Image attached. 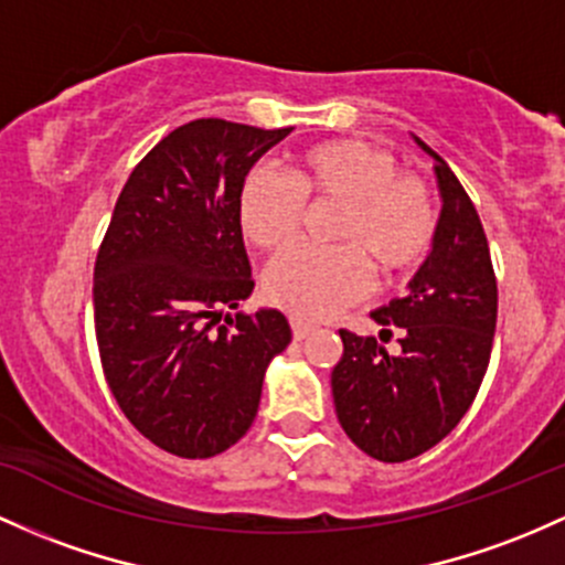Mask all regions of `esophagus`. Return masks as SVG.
I'll list each match as a JSON object with an SVG mask.
<instances>
[{"label": "esophagus", "instance_id": "esophagus-1", "mask_svg": "<svg viewBox=\"0 0 565 565\" xmlns=\"http://www.w3.org/2000/svg\"><path fill=\"white\" fill-rule=\"evenodd\" d=\"M313 332V324L311 321H302V319H292V334L297 340H302V338H308V334Z\"/></svg>", "mask_w": 565, "mask_h": 565}]
</instances>
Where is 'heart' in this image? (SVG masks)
<instances>
[{"label": "heart", "mask_w": 565, "mask_h": 565, "mask_svg": "<svg viewBox=\"0 0 565 565\" xmlns=\"http://www.w3.org/2000/svg\"><path fill=\"white\" fill-rule=\"evenodd\" d=\"M343 206L338 249L295 246L278 254L263 278L273 306L306 319L338 313L367 292L370 268L394 278L426 257L437 235V206L429 184L396 173L388 152L359 139H332L295 158L289 179L254 171L238 192L241 231L263 249L295 241L306 201Z\"/></svg>", "instance_id": "obj_1"}]
</instances>
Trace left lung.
Wrapping results in <instances>:
<instances>
[{
	"mask_svg": "<svg viewBox=\"0 0 565 565\" xmlns=\"http://www.w3.org/2000/svg\"><path fill=\"white\" fill-rule=\"evenodd\" d=\"M443 212L429 257L407 295L370 316L381 340L399 327V353L375 338L340 330L332 370L334 413L351 443L377 461L420 456L456 429L486 377L495 332V276L488 238L467 190L429 145Z\"/></svg>",
	"mask_w": 565,
	"mask_h": 565,
	"instance_id": "left-lung-1",
	"label": "left lung"
}]
</instances>
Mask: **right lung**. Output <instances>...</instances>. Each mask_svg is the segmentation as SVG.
I'll return each instance as SVG.
<instances>
[{
	"instance_id": "obj_1",
	"label": "right lung",
	"mask_w": 565,
	"mask_h": 565,
	"mask_svg": "<svg viewBox=\"0 0 565 565\" xmlns=\"http://www.w3.org/2000/svg\"><path fill=\"white\" fill-rule=\"evenodd\" d=\"M289 134L216 117L179 126L111 212L93 270L102 367L126 418L173 456L212 458L238 443L265 370L292 340L276 308L233 313L254 289L241 184Z\"/></svg>"
}]
</instances>
